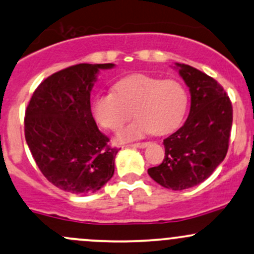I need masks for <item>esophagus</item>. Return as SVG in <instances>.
<instances>
[{"instance_id":"1","label":"esophagus","mask_w":254,"mask_h":254,"mask_svg":"<svg viewBox=\"0 0 254 254\" xmlns=\"http://www.w3.org/2000/svg\"><path fill=\"white\" fill-rule=\"evenodd\" d=\"M148 142H138V143L131 144V147H135V148H146L148 146Z\"/></svg>"}]
</instances>
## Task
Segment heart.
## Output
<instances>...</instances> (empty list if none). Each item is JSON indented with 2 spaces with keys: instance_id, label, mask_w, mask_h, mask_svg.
<instances>
[{
  "instance_id": "1",
  "label": "heart",
  "mask_w": 254,
  "mask_h": 254,
  "mask_svg": "<svg viewBox=\"0 0 254 254\" xmlns=\"http://www.w3.org/2000/svg\"><path fill=\"white\" fill-rule=\"evenodd\" d=\"M187 107L188 95L180 82L132 74L117 82L114 93L95 96L91 112L100 127L118 131L131 118L133 111V116L138 119L118 135V140L125 142L137 140L149 132H172L182 123Z\"/></svg>"
}]
</instances>
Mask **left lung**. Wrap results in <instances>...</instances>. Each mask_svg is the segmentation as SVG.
<instances>
[{
  "label": "left lung",
  "instance_id": "8db88e82",
  "mask_svg": "<svg viewBox=\"0 0 254 254\" xmlns=\"http://www.w3.org/2000/svg\"><path fill=\"white\" fill-rule=\"evenodd\" d=\"M175 67L189 88L190 111L183 127L164 140L163 163L148 169V175L165 188L183 190L204 182L224 160L233 106L212 77L185 64Z\"/></svg>",
  "mask_w": 254,
  "mask_h": 254
}]
</instances>
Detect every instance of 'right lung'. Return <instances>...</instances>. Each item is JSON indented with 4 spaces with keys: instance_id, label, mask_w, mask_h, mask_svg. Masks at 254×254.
<instances>
[{
    "instance_id": "1",
    "label": "right lung",
    "mask_w": 254,
    "mask_h": 254,
    "mask_svg": "<svg viewBox=\"0 0 254 254\" xmlns=\"http://www.w3.org/2000/svg\"><path fill=\"white\" fill-rule=\"evenodd\" d=\"M114 64H78L43 80L25 112V138L43 176L72 194L95 193L114 174L118 148L97 127L90 93L100 69Z\"/></svg>"
}]
</instances>
